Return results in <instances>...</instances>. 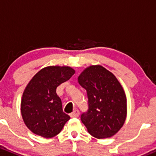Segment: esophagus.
<instances>
[{
  "instance_id": "esophagus-1",
  "label": "esophagus",
  "mask_w": 156,
  "mask_h": 156,
  "mask_svg": "<svg viewBox=\"0 0 156 156\" xmlns=\"http://www.w3.org/2000/svg\"><path fill=\"white\" fill-rule=\"evenodd\" d=\"M79 115H80V112L78 111V109H76V110H75V111L71 113L70 115H71V117L72 118H78V116H79Z\"/></svg>"
}]
</instances>
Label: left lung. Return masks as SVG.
I'll list each match as a JSON object with an SVG mask.
<instances>
[{"mask_svg":"<svg viewBox=\"0 0 156 156\" xmlns=\"http://www.w3.org/2000/svg\"><path fill=\"white\" fill-rule=\"evenodd\" d=\"M79 85L88 95V109L81 115L90 135L97 139L115 135L124 125L127 101L114 75L101 65H91L78 76Z\"/></svg>","mask_w":156,"mask_h":156,"instance_id":"obj_1","label":"left lung"}]
</instances>
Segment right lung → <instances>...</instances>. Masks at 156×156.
I'll return each instance as SVG.
<instances>
[{
  "label": "right lung",
  "mask_w": 156,
  "mask_h": 156,
  "mask_svg": "<svg viewBox=\"0 0 156 156\" xmlns=\"http://www.w3.org/2000/svg\"><path fill=\"white\" fill-rule=\"evenodd\" d=\"M75 72L68 66L46 67L27 84L22 95L21 111L24 124L33 133L52 138L60 133L69 120L70 116L63 112L56 89Z\"/></svg>",
  "instance_id": "obj_1"
}]
</instances>
